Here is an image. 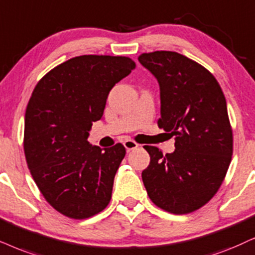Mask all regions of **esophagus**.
<instances>
[{
  "label": "esophagus",
  "instance_id": "obj_1",
  "mask_svg": "<svg viewBox=\"0 0 255 255\" xmlns=\"http://www.w3.org/2000/svg\"><path fill=\"white\" fill-rule=\"evenodd\" d=\"M124 146L126 147V149H127V151H129L131 149H135V148L138 147V144L135 142V141L133 140H126L124 142Z\"/></svg>",
  "mask_w": 255,
  "mask_h": 255
}]
</instances>
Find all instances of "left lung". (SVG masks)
Masks as SVG:
<instances>
[{"label":"left lung","instance_id":"1","mask_svg":"<svg viewBox=\"0 0 255 255\" xmlns=\"http://www.w3.org/2000/svg\"><path fill=\"white\" fill-rule=\"evenodd\" d=\"M138 61L160 85L157 126L175 136V150L166 155L143 147L150 156L143 185L157 207L192 213L217 194L230 167L233 131L226 99L213 74L181 54L157 50Z\"/></svg>","mask_w":255,"mask_h":255}]
</instances>
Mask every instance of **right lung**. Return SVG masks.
Here are the masks:
<instances>
[{
    "label": "right lung",
    "mask_w": 255,
    "mask_h": 255,
    "mask_svg": "<svg viewBox=\"0 0 255 255\" xmlns=\"http://www.w3.org/2000/svg\"><path fill=\"white\" fill-rule=\"evenodd\" d=\"M135 69L126 56L82 55L48 72L35 87L24 118L28 168L54 209L76 220L107 207L114 176L126 155L117 143L102 150L88 142L115 83Z\"/></svg>",
    "instance_id": "right-lung-1"
}]
</instances>
